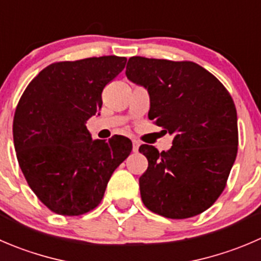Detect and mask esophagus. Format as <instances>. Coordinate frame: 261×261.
<instances>
[{"label":"esophagus","mask_w":261,"mask_h":261,"mask_svg":"<svg viewBox=\"0 0 261 261\" xmlns=\"http://www.w3.org/2000/svg\"><path fill=\"white\" fill-rule=\"evenodd\" d=\"M139 146H140V143H139L138 140H133V150L135 151V153L139 150Z\"/></svg>","instance_id":"esophagus-1"}]
</instances>
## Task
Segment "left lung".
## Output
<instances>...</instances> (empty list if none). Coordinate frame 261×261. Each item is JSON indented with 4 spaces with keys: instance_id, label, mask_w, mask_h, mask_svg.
<instances>
[{
    "instance_id": "1",
    "label": "left lung",
    "mask_w": 261,
    "mask_h": 261,
    "mask_svg": "<svg viewBox=\"0 0 261 261\" xmlns=\"http://www.w3.org/2000/svg\"><path fill=\"white\" fill-rule=\"evenodd\" d=\"M126 76L150 95L149 120L173 135L159 153L143 145L148 169L139 178L144 205L171 219L191 218L221 196L234 163L239 128L234 102L213 74L191 61L135 56Z\"/></svg>"
}]
</instances>
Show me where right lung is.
I'll list each match as a JSON object with an SVG mask.
<instances>
[{
	"label": "right lung",
	"mask_w": 261,
	"mask_h": 261,
	"mask_svg": "<svg viewBox=\"0 0 261 261\" xmlns=\"http://www.w3.org/2000/svg\"><path fill=\"white\" fill-rule=\"evenodd\" d=\"M126 61L103 56L50 63L17 103L12 125L17 162L30 189L53 213L75 217L97 208L112 173L133 150L125 136L92 140L85 126Z\"/></svg>",
	"instance_id": "obj_1"
}]
</instances>
